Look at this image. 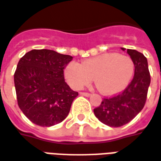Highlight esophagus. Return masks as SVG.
Here are the masks:
<instances>
[{
	"label": "esophagus",
	"mask_w": 161,
	"mask_h": 161,
	"mask_svg": "<svg viewBox=\"0 0 161 161\" xmlns=\"http://www.w3.org/2000/svg\"><path fill=\"white\" fill-rule=\"evenodd\" d=\"M80 95H82V96H84V97L91 96V94H90V93H88V92H80Z\"/></svg>",
	"instance_id": "obj_1"
}]
</instances>
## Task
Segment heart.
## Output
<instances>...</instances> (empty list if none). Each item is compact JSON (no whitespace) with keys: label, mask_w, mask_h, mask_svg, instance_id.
<instances>
[{"label":"heart","mask_w":161,"mask_h":161,"mask_svg":"<svg viewBox=\"0 0 161 161\" xmlns=\"http://www.w3.org/2000/svg\"><path fill=\"white\" fill-rule=\"evenodd\" d=\"M134 74V63L128 56L109 52L86 59L81 63L71 62L66 66L64 76L75 90L89 84L94 77L97 88L104 95L123 92Z\"/></svg>","instance_id":"obj_1"}]
</instances>
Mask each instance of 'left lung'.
I'll return each mask as SVG.
<instances>
[{"label":"left lung","instance_id":"1","mask_svg":"<svg viewBox=\"0 0 161 161\" xmlns=\"http://www.w3.org/2000/svg\"><path fill=\"white\" fill-rule=\"evenodd\" d=\"M125 50V48H121ZM134 63V76L123 92L104 98L94 114L99 121L112 127H119L129 123L143 109L151 82L147 57L135 49L126 50Z\"/></svg>","mask_w":161,"mask_h":161}]
</instances>
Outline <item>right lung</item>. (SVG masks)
<instances>
[{
  "label": "right lung",
  "instance_id": "obj_1",
  "mask_svg": "<svg viewBox=\"0 0 161 161\" xmlns=\"http://www.w3.org/2000/svg\"><path fill=\"white\" fill-rule=\"evenodd\" d=\"M73 57L50 49H32L20 59L14 81L18 105L40 126H52L66 119L78 96L66 84L64 69Z\"/></svg>",
  "mask_w": 161,
  "mask_h": 161
}]
</instances>
